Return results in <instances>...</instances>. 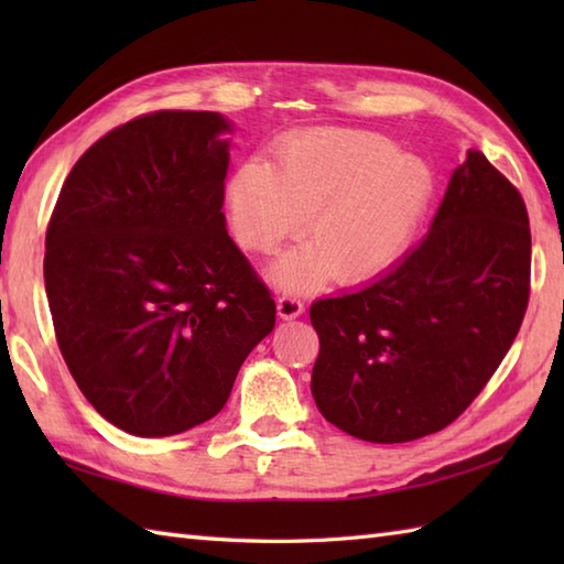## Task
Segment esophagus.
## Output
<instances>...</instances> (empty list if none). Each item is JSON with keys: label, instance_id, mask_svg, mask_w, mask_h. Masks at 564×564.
<instances>
[{"label": "esophagus", "instance_id": "esophagus-1", "mask_svg": "<svg viewBox=\"0 0 564 564\" xmlns=\"http://www.w3.org/2000/svg\"><path fill=\"white\" fill-rule=\"evenodd\" d=\"M275 307H279V315H281L283 319L301 317L303 310H305L303 301H301V297H297V295H281L279 301H275Z\"/></svg>", "mask_w": 564, "mask_h": 564}]
</instances>
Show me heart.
Wrapping results in <instances>:
<instances>
[{
    "label": "heart",
    "mask_w": 564,
    "mask_h": 564,
    "mask_svg": "<svg viewBox=\"0 0 564 564\" xmlns=\"http://www.w3.org/2000/svg\"><path fill=\"white\" fill-rule=\"evenodd\" d=\"M434 196V174L386 135L354 128L297 130L275 142L271 162H245L227 182L235 237L271 254L303 227L310 242L271 269L283 289L329 273L354 283L376 275L410 245Z\"/></svg>",
    "instance_id": "b5f03b06"
}]
</instances>
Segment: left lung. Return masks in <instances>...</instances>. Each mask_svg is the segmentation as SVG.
<instances>
[{
    "label": "left lung",
    "mask_w": 564,
    "mask_h": 564,
    "mask_svg": "<svg viewBox=\"0 0 564 564\" xmlns=\"http://www.w3.org/2000/svg\"><path fill=\"white\" fill-rule=\"evenodd\" d=\"M529 293L525 203L480 150H467L419 247L373 283L310 307L317 410L370 443L436 434L495 376Z\"/></svg>",
    "instance_id": "8db88e82"
}]
</instances>
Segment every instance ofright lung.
<instances>
[{
    "mask_svg": "<svg viewBox=\"0 0 564 564\" xmlns=\"http://www.w3.org/2000/svg\"><path fill=\"white\" fill-rule=\"evenodd\" d=\"M230 121L154 111L82 154L45 232L57 346L84 398L133 436L218 414L275 303L225 227Z\"/></svg>",
    "mask_w": 564,
    "mask_h": 564,
    "instance_id": "1",
    "label": "right lung"
}]
</instances>
